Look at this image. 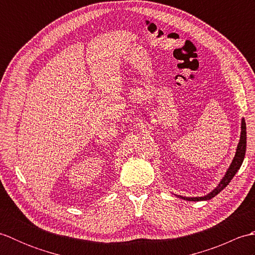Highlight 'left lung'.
Returning <instances> with one entry per match:
<instances>
[{"label":"left lung","instance_id":"left-lung-1","mask_svg":"<svg viewBox=\"0 0 255 255\" xmlns=\"http://www.w3.org/2000/svg\"><path fill=\"white\" fill-rule=\"evenodd\" d=\"M246 150H247V126H246L245 118H242L240 140H239V143H238V145H237L236 154L234 156V160H232V162H231V164L228 167V170H227V172L225 173L224 177L221 178V181L219 182L217 187L214 188L210 193H208L207 195H205V196H202V197H186V196H181V195H176V196L182 198V199L188 200V202H200V200H209L213 197H215L216 195L219 194L227 185H228L230 181L236 175V173L239 171V169L242 165V162H243V160H245Z\"/></svg>","mask_w":255,"mask_h":255}]
</instances>
